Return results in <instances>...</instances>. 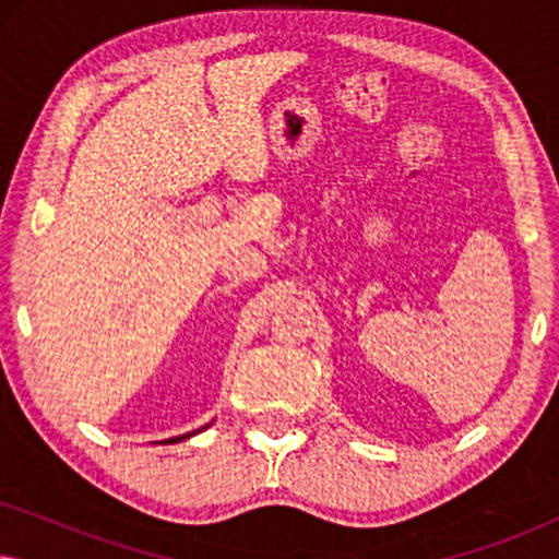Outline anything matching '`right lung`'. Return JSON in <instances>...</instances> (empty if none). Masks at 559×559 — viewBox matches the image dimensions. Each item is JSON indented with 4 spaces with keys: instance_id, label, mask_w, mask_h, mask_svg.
<instances>
[{
    "instance_id": "right-lung-1",
    "label": "right lung",
    "mask_w": 559,
    "mask_h": 559,
    "mask_svg": "<svg viewBox=\"0 0 559 559\" xmlns=\"http://www.w3.org/2000/svg\"><path fill=\"white\" fill-rule=\"evenodd\" d=\"M209 427V425H205ZM205 427H201V430H205ZM201 430H195V432H201ZM195 432H188V435H180V438H170V440H165L167 445H170V442H180V440H186V438H190V435H195Z\"/></svg>"
}]
</instances>
